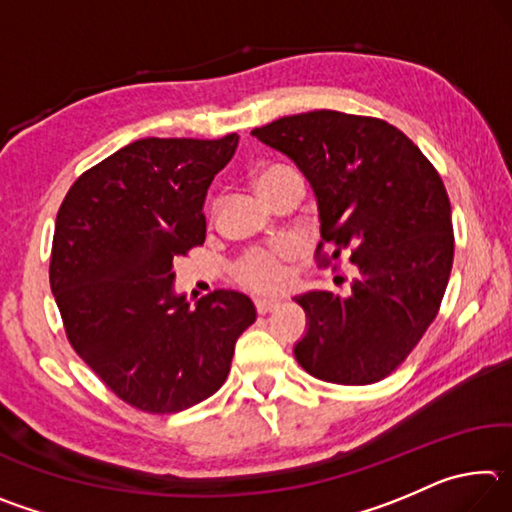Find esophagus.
Returning a JSON list of instances; mask_svg holds the SVG:
<instances>
[{"label":"esophagus","instance_id":"obj_1","mask_svg":"<svg viewBox=\"0 0 512 512\" xmlns=\"http://www.w3.org/2000/svg\"><path fill=\"white\" fill-rule=\"evenodd\" d=\"M280 305H282V302L277 298H257L255 300L257 314H268V311H275Z\"/></svg>","mask_w":512,"mask_h":512}]
</instances>
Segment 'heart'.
<instances>
[{
  "instance_id": "b5f03b06",
  "label": "heart",
  "mask_w": 512,
  "mask_h": 512,
  "mask_svg": "<svg viewBox=\"0 0 512 512\" xmlns=\"http://www.w3.org/2000/svg\"><path fill=\"white\" fill-rule=\"evenodd\" d=\"M284 167H268L257 173L255 185L262 189L268 180H271L277 171ZM296 255V246L293 244H277L271 248H255L246 253L235 264V277L241 287L250 291H280L287 287L289 282V268L287 262Z\"/></svg>"
}]
</instances>
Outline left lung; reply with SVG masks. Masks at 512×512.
I'll return each instance as SVG.
<instances>
[{
  "label": "left lung",
  "instance_id": "obj_1",
  "mask_svg": "<svg viewBox=\"0 0 512 512\" xmlns=\"http://www.w3.org/2000/svg\"><path fill=\"white\" fill-rule=\"evenodd\" d=\"M287 155L318 203L320 244L332 264L357 266L348 298L296 296L307 334L293 354L316 379L375 384L409 357L436 318L454 262L452 207L443 180L409 137L384 119L314 110L255 128Z\"/></svg>",
  "mask_w": 512,
  "mask_h": 512
}]
</instances>
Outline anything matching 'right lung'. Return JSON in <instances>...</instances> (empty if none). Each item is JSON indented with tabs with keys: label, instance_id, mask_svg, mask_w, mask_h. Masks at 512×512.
Masks as SVG:
<instances>
[{
	"label": "right lung",
	"instance_id": "add662e5",
	"mask_svg": "<svg viewBox=\"0 0 512 512\" xmlns=\"http://www.w3.org/2000/svg\"><path fill=\"white\" fill-rule=\"evenodd\" d=\"M237 144V133L131 142L85 171L58 210L49 282L67 339L140 411L214 395L257 318L244 293L212 291L192 309L173 289V259L205 241L207 189Z\"/></svg>",
	"mask_w": 512,
	"mask_h": 512
}]
</instances>
